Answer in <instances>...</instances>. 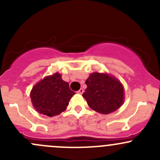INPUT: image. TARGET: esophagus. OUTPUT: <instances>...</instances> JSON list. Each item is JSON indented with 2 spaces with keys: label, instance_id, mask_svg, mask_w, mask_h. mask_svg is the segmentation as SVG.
<instances>
[{
  "label": "esophagus",
  "instance_id": "esophagus-1",
  "mask_svg": "<svg viewBox=\"0 0 160 160\" xmlns=\"http://www.w3.org/2000/svg\"><path fill=\"white\" fill-rule=\"evenodd\" d=\"M77 93H80V94H82V93H83V90L82 89V88H80V89L78 91H77Z\"/></svg>",
  "mask_w": 160,
  "mask_h": 160
}]
</instances>
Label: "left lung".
I'll return each mask as SVG.
<instances>
[{
  "label": "left lung",
  "mask_w": 160,
  "mask_h": 160,
  "mask_svg": "<svg viewBox=\"0 0 160 160\" xmlns=\"http://www.w3.org/2000/svg\"><path fill=\"white\" fill-rule=\"evenodd\" d=\"M88 86L83 97L89 107L108 114L116 111L124 102V88L121 82L107 73L93 72L87 79Z\"/></svg>",
  "instance_id": "left-lung-1"
}]
</instances>
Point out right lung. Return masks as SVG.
I'll use <instances>...</instances> for the list:
<instances>
[{"mask_svg":"<svg viewBox=\"0 0 160 160\" xmlns=\"http://www.w3.org/2000/svg\"><path fill=\"white\" fill-rule=\"evenodd\" d=\"M75 92L70 89L69 83L56 72L37 83L32 88L30 97L35 110L52 117L66 110Z\"/></svg>","mask_w":160,"mask_h":160,"instance_id":"obj_1","label":"right lung"}]
</instances>
